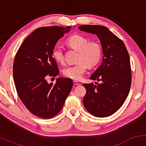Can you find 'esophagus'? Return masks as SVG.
Instances as JSON below:
<instances>
[{"mask_svg":"<svg viewBox=\"0 0 146 146\" xmlns=\"http://www.w3.org/2000/svg\"><path fill=\"white\" fill-rule=\"evenodd\" d=\"M73 84H74L75 85H78H78L81 84H80V82H78V81H75V80H74V81H73Z\"/></svg>","mask_w":146,"mask_h":146,"instance_id":"1","label":"esophagus"}]
</instances>
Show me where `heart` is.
<instances>
[{
	"mask_svg": "<svg viewBox=\"0 0 146 146\" xmlns=\"http://www.w3.org/2000/svg\"><path fill=\"white\" fill-rule=\"evenodd\" d=\"M66 43L70 47L78 51L77 58L78 62L64 68L63 75L67 78L80 80L88 66L92 67L100 62L102 56V46L98 42H88V38L78 34L69 37ZM52 56L58 62H64V54L61 46H56L53 48Z\"/></svg>",
	"mask_w": 146,
	"mask_h": 146,
	"instance_id": "1",
	"label": "heart"
}]
</instances>
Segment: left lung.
<instances>
[{
  "mask_svg": "<svg viewBox=\"0 0 146 146\" xmlns=\"http://www.w3.org/2000/svg\"><path fill=\"white\" fill-rule=\"evenodd\" d=\"M78 29L98 36L102 44V64L90 75L98 84H84L86 109L93 116L106 117L120 108L128 97L132 76L130 57L124 43L104 26L82 25Z\"/></svg>",
  "mask_w": 146,
  "mask_h": 146,
  "instance_id": "1",
  "label": "left lung"
}]
</instances>
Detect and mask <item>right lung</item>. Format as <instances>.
I'll return each instance as SVG.
<instances>
[{
  "instance_id": "1",
  "label": "right lung",
  "mask_w": 146,
  "mask_h": 146,
  "mask_svg": "<svg viewBox=\"0 0 146 146\" xmlns=\"http://www.w3.org/2000/svg\"><path fill=\"white\" fill-rule=\"evenodd\" d=\"M71 26L43 27L31 33L18 48L13 66L15 86L20 99L31 113L50 119L62 108L73 87L70 78H59L48 84V77L59 74L52 50Z\"/></svg>"
}]
</instances>
